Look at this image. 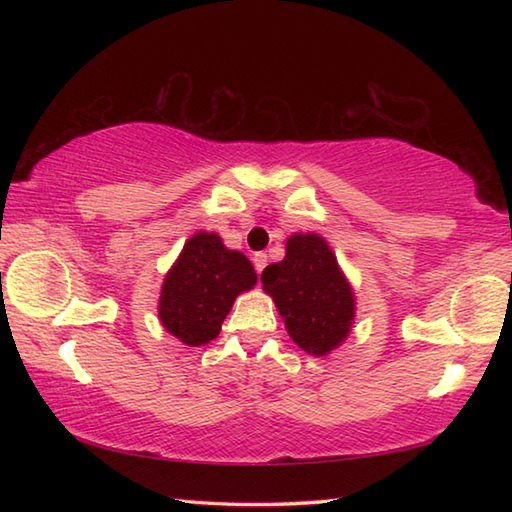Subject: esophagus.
Listing matches in <instances>:
<instances>
[{"instance_id": "esophagus-1", "label": "esophagus", "mask_w": 512, "mask_h": 512, "mask_svg": "<svg viewBox=\"0 0 512 512\" xmlns=\"http://www.w3.org/2000/svg\"><path fill=\"white\" fill-rule=\"evenodd\" d=\"M253 264H255V268H257V273H262V270H264L266 264H268V255H266V253H255V255H253Z\"/></svg>"}]
</instances>
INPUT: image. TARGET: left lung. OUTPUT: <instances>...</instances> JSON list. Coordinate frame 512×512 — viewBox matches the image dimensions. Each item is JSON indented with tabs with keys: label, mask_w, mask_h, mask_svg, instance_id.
<instances>
[{
	"label": "left lung",
	"mask_w": 512,
	"mask_h": 512,
	"mask_svg": "<svg viewBox=\"0 0 512 512\" xmlns=\"http://www.w3.org/2000/svg\"><path fill=\"white\" fill-rule=\"evenodd\" d=\"M290 339L310 356H328L352 332L356 299L352 284L319 233L286 239V257L262 273Z\"/></svg>",
	"instance_id": "8db88e82"
}]
</instances>
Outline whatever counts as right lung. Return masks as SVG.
I'll return each mask as SVG.
<instances>
[{
	"instance_id": "add662e5",
	"label": "right lung",
	"mask_w": 512,
	"mask_h": 512,
	"mask_svg": "<svg viewBox=\"0 0 512 512\" xmlns=\"http://www.w3.org/2000/svg\"><path fill=\"white\" fill-rule=\"evenodd\" d=\"M255 284L257 273L244 253L226 248L217 233L200 231L184 242L167 270L158 319L184 345H206L220 334L235 299Z\"/></svg>"
}]
</instances>
